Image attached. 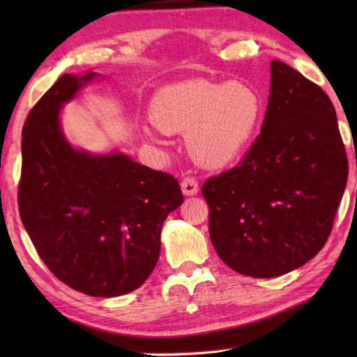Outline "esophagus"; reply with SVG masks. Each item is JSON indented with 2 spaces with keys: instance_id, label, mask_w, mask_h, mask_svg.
<instances>
[{
  "instance_id": "esophagus-1",
  "label": "esophagus",
  "mask_w": 357,
  "mask_h": 357,
  "mask_svg": "<svg viewBox=\"0 0 357 357\" xmlns=\"http://www.w3.org/2000/svg\"><path fill=\"white\" fill-rule=\"evenodd\" d=\"M181 189H183L184 195H195L198 193V181L193 176H185L181 183Z\"/></svg>"
}]
</instances>
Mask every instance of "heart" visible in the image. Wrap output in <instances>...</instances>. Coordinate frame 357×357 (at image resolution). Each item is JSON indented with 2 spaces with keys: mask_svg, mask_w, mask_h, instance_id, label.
Wrapping results in <instances>:
<instances>
[{
  "mask_svg": "<svg viewBox=\"0 0 357 357\" xmlns=\"http://www.w3.org/2000/svg\"><path fill=\"white\" fill-rule=\"evenodd\" d=\"M263 116L261 96L249 83L192 80L160 89L151 118L162 132H187L185 143L198 164L220 168L249 146ZM149 137H153L148 132Z\"/></svg>",
  "mask_w": 357,
  "mask_h": 357,
  "instance_id": "obj_1",
  "label": "heart"
}]
</instances>
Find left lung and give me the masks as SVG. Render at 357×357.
Wrapping results in <instances>:
<instances>
[{"label": "left lung", "mask_w": 357, "mask_h": 357, "mask_svg": "<svg viewBox=\"0 0 357 357\" xmlns=\"http://www.w3.org/2000/svg\"><path fill=\"white\" fill-rule=\"evenodd\" d=\"M347 178L329 96L274 59L261 132L238 167L202 187L215 252L255 279L301 268L328 241Z\"/></svg>", "instance_id": "obj_1"}]
</instances>
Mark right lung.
Listing matches in <instances>:
<instances>
[{
    "instance_id": "right-lung-1",
    "label": "right lung",
    "mask_w": 357,
    "mask_h": 357,
    "mask_svg": "<svg viewBox=\"0 0 357 357\" xmlns=\"http://www.w3.org/2000/svg\"><path fill=\"white\" fill-rule=\"evenodd\" d=\"M93 77L64 74L28 113L19 211L56 279L88 296L114 298L140 288L153 273L162 225L184 197L172 174L66 142L59 108Z\"/></svg>"
}]
</instances>
